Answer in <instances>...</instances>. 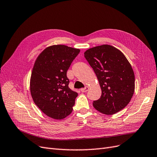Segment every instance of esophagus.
<instances>
[{
  "instance_id": "34e87169",
  "label": "esophagus",
  "mask_w": 157,
  "mask_h": 157,
  "mask_svg": "<svg viewBox=\"0 0 157 157\" xmlns=\"http://www.w3.org/2000/svg\"><path fill=\"white\" fill-rule=\"evenodd\" d=\"M88 90H89V87L88 86H86V87L84 88L80 89V91H81L82 92H86Z\"/></svg>"
}]
</instances>
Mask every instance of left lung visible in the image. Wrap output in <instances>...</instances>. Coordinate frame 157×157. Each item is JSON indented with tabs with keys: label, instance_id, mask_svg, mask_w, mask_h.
<instances>
[{
	"label": "left lung",
	"instance_id": "left-lung-1",
	"mask_svg": "<svg viewBox=\"0 0 157 157\" xmlns=\"http://www.w3.org/2000/svg\"><path fill=\"white\" fill-rule=\"evenodd\" d=\"M84 57L96 73L101 96L93 106L105 115H113L124 109L133 96L135 76L129 61L122 52L111 45L90 48Z\"/></svg>",
	"mask_w": 157,
	"mask_h": 157
}]
</instances>
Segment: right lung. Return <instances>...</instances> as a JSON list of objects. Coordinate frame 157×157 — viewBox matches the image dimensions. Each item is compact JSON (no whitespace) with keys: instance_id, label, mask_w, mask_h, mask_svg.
Masks as SVG:
<instances>
[{"instance_id":"add662e5","label":"right lung","mask_w":157,"mask_h":157,"mask_svg":"<svg viewBox=\"0 0 157 157\" xmlns=\"http://www.w3.org/2000/svg\"><path fill=\"white\" fill-rule=\"evenodd\" d=\"M80 50L65 45L47 47L37 57L30 80L35 103L46 115L63 119L73 111L78 94L69 88L67 71Z\"/></svg>"}]
</instances>
